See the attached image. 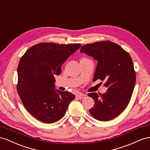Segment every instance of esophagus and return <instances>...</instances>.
Listing matches in <instances>:
<instances>
[{"instance_id":"1","label":"esophagus","mask_w":150,"mask_h":150,"mask_svg":"<svg viewBox=\"0 0 150 150\" xmlns=\"http://www.w3.org/2000/svg\"><path fill=\"white\" fill-rule=\"evenodd\" d=\"M76 97L81 99H83V98L86 97V96L84 95V94H83V93H79V94H78V95H76Z\"/></svg>"}]
</instances>
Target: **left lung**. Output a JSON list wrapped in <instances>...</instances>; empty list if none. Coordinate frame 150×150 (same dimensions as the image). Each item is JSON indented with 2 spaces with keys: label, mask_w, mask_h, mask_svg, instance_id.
Returning <instances> with one entry per match:
<instances>
[{
  "label": "left lung",
  "mask_w": 150,
  "mask_h": 150,
  "mask_svg": "<svg viewBox=\"0 0 150 150\" xmlns=\"http://www.w3.org/2000/svg\"><path fill=\"white\" fill-rule=\"evenodd\" d=\"M98 61L93 81H105V93H88L94 100L89 110L99 121H109L121 114L131 100L136 83V74L129 54L115 42L103 41L86 44L80 49Z\"/></svg>",
  "instance_id": "left-lung-1"
}]
</instances>
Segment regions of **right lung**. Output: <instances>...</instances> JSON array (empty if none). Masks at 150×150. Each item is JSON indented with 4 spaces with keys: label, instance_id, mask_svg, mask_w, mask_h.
<instances>
[{
    "label": "right lung",
    "instance_id": "1",
    "mask_svg": "<svg viewBox=\"0 0 150 150\" xmlns=\"http://www.w3.org/2000/svg\"><path fill=\"white\" fill-rule=\"evenodd\" d=\"M80 47L79 43L41 42L21 57L17 91L25 109L38 120L46 124L59 121L75 99L69 92L55 91L54 75L61 74L63 62Z\"/></svg>",
    "mask_w": 150,
    "mask_h": 150
}]
</instances>
